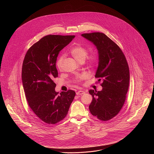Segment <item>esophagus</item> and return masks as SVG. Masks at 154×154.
I'll return each instance as SVG.
<instances>
[{
  "instance_id": "obj_1",
  "label": "esophagus",
  "mask_w": 154,
  "mask_h": 154,
  "mask_svg": "<svg viewBox=\"0 0 154 154\" xmlns=\"http://www.w3.org/2000/svg\"><path fill=\"white\" fill-rule=\"evenodd\" d=\"M85 94V92H84V91H78V92H76V95H83V94Z\"/></svg>"
}]
</instances>
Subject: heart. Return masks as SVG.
Wrapping results in <instances>:
<instances>
[{
	"mask_svg": "<svg viewBox=\"0 0 154 154\" xmlns=\"http://www.w3.org/2000/svg\"><path fill=\"white\" fill-rule=\"evenodd\" d=\"M70 54L73 57L74 59L79 62H84L86 60L87 64L90 67L95 66L97 63L99 58L96 54L92 53L89 55L88 54V49L82 45H75L70 50ZM65 59L63 55H60L57 61V66L59 70H62L63 68V62ZM86 77L85 74H81L76 77L74 79L75 82H80Z\"/></svg>",
	"mask_w": 154,
	"mask_h": 154,
	"instance_id": "b5f03b06",
	"label": "heart"
}]
</instances>
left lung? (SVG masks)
<instances>
[{
	"label": "left lung",
	"mask_w": 154,
	"mask_h": 154,
	"mask_svg": "<svg viewBox=\"0 0 154 154\" xmlns=\"http://www.w3.org/2000/svg\"><path fill=\"white\" fill-rule=\"evenodd\" d=\"M82 36L92 42L99 52V66L95 74L102 82L101 91L89 90L92 101L89 106L92 115L106 121L116 117L124 104L129 85V69L123 52L105 34L84 33Z\"/></svg>",
	"instance_id": "obj_1"
}]
</instances>
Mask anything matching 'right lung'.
Wrapping results in <instances>:
<instances>
[{"label":"right lung","instance_id":"obj_1","mask_svg":"<svg viewBox=\"0 0 154 154\" xmlns=\"http://www.w3.org/2000/svg\"><path fill=\"white\" fill-rule=\"evenodd\" d=\"M74 37H43L30 47L23 59L22 80L26 100L37 117L48 124H55L65 118L75 95L70 89L58 95L53 81L58 75L56 62L59 52Z\"/></svg>","mask_w":154,"mask_h":154}]
</instances>
